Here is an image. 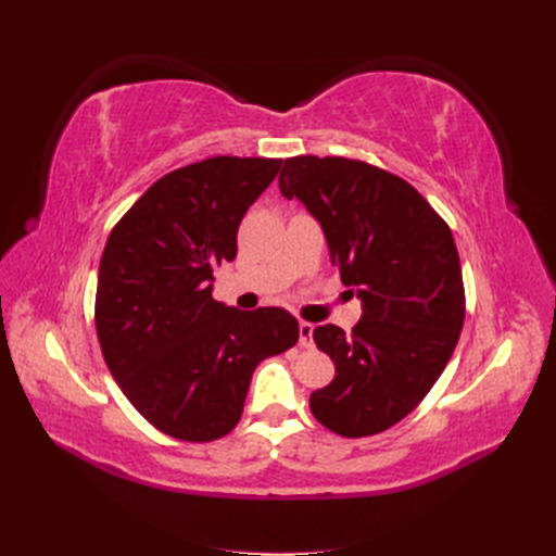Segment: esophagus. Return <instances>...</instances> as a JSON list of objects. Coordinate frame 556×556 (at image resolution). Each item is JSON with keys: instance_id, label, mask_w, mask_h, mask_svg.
Instances as JSON below:
<instances>
[{"instance_id": "obj_1", "label": "esophagus", "mask_w": 556, "mask_h": 556, "mask_svg": "<svg viewBox=\"0 0 556 556\" xmlns=\"http://www.w3.org/2000/svg\"><path fill=\"white\" fill-rule=\"evenodd\" d=\"M313 325L311 323H299V345L301 348H313Z\"/></svg>"}]
</instances>
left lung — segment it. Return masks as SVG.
Masks as SVG:
<instances>
[{
  "label": "left lung",
  "instance_id": "8db88e82",
  "mask_svg": "<svg viewBox=\"0 0 556 556\" xmlns=\"http://www.w3.org/2000/svg\"><path fill=\"white\" fill-rule=\"evenodd\" d=\"M278 188L323 225L331 264L362 299L352 333L313 331L336 376L311 413L345 439L380 433L419 406L457 348L466 294L452 231L410 182L362 160L290 157Z\"/></svg>",
  "mask_w": 556,
  "mask_h": 556
}]
</instances>
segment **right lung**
<instances>
[{
  "label": "right lung",
  "instance_id": "right-lung-1",
  "mask_svg": "<svg viewBox=\"0 0 556 556\" xmlns=\"http://www.w3.org/2000/svg\"><path fill=\"white\" fill-rule=\"evenodd\" d=\"M280 164L223 155L180 166L150 185L106 241L97 339L131 406L172 439L227 435L257 364L299 341L288 311H239L211 294L213 271L237 257L243 215Z\"/></svg>",
  "mask_w": 556,
  "mask_h": 556
}]
</instances>
